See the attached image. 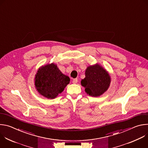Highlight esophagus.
I'll use <instances>...</instances> for the list:
<instances>
[{"instance_id": "esophagus-1", "label": "esophagus", "mask_w": 148, "mask_h": 148, "mask_svg": "<svg viewBox=\"0 0 148 148\" xmlns=\"http://www.w3.org/2000/svg\"><path fill=\"white\" fill-rule=\"evenodd\" d=\"M77 82H78V78H74V79H73V82L74 84H76V83H77Z\"/></svg>"}]
</instances>
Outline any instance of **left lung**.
I'll return each instance as SVG.
<instances>
[{
    "mask_svg": "<svg viewBox=\"0 0 148 148\" xmlns=\"http://www.w3.org/2000/svg\"><path fill=\"white\" fill-rule=\"evenodd\" d=\"M110 82V77L106 70L96 64L87 69L86 78L81 80V83L89 95L98 97L108 90Z\"/></svg>",
    "mask_w": 148,
    "mask_h": 148,
    "instance_id": "1",
    "label": "left lung"
}]
</instances>
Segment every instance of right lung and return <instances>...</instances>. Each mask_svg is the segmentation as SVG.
Listing matches in <instances>:
<instances>
[{
	"mask_svg": "<svg viewBox=\"0 0 148 148\" xmlns=\"http://www.w3.org/2000/svg\"><path fill=\"white\" fill-rule=\"evenodd\" d=\"M70 80L52 63L38 69L35 77V86L41 95L53 99L63 91Z\"/></svg>",
	"mask_w": 148,
	"mask_h": 148,
	"instance_id": "obj_1",
	"label": "right lung"
}]
</instances>
